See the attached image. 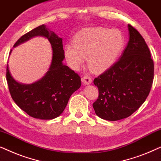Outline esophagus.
Instances as JSON below:
<instances>
[{
    "instance_id": "1",
    "label": "esophagus",
    "mask_w": 161,
    "mask_h": 161,
    "mask_svg": "<svg viewBox=\"0 0 161 161\" xmlns=\"http://www.w3.org/2000/svg\"><path fill=\"white\" fill-rule=\"evenodd\" d=\"M81 80H82V82L84 83L85 85L90 84L92 81V78L89 75H84L82 78H81Z\"/></svg>"
}]
</instances>
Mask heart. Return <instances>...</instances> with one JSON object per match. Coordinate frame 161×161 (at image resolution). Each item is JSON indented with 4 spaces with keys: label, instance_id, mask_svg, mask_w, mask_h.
<instances>
[{
    "label": "heart",
    "instance_id": "b5f03b06",
    "mask_svg": "<svg viewBox=\"0 0 161 161\" xmlns=\"http://www.w3.org/2000/svg\"><path fill=\"white\" fill-rule=\"evenodd\" d=\"M124 45L125 38L119 30L87 28L75 35L73 44L65 46V56L74 68L80 67L87 57L90 69L99 72L113 64Z\"/></svg>",
    "mask_w": 161,
    "mask_h": 161
}]
</instances>
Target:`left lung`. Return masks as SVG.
<instances>
[{
    "instance_id": "1",
    "label": "left lung",
    "mask_w": 161,
    "mask_h": 161,
    "mask_svg": "<svg viewBox=\"0 0 161 161\" xmlns=\"http://www.w3.org/2000/svg\"><path fill=\"white\" fill-rule=\"evenodd\" d=\"M129 41L119 60L94 80L95 114L108 121L128 117L144 103L153 86L154 63L144 38L128 25Z\"/></svg>"
}]
</instances>
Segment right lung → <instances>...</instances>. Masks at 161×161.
Segmentation results:
<instances>
[{
  "mask_svg": "<svg viewBox=\"0 0 161 161\" xmlns=\"http://www.w3.org/2000/svg\"><path fill=\"white\" fill-rule=\"evenodd\" d=\"M35 36L45 37L51 45L53 56L48 71L40 80L23 84L14 80L7 64L6 80L13 100L23 111L36 119H53L63 113L70 96L80 87L81 80L78 74L63 64L62 39L45 25L22 36L14 47Z\"/></svg>",
  "mask_w": 161,
  "mask_h": 161,
  "instance_id": "1",
  "label": "right lung"
}]
</instances>
